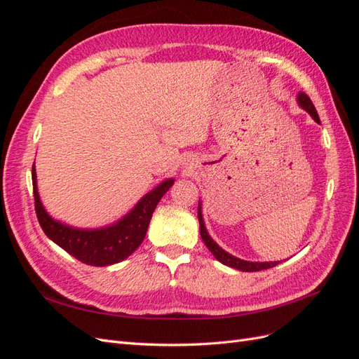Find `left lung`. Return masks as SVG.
Wrapping results in <instances>:
<instances>
[{
  "label": "left lung",
  "instance_id": "obj_1",
  "mask_svg": "<svg viewBox=\"0 0 359 359\" xmlns=\"http://www.w3.org/2000/svg\"><path fill=\"white\" fill-rule=\"evenodd\" d=\"M298 103L301 104V107H304V109H306L313 116L314 121L320 123L319 115L316 112V107H314V104L310 100V97L306 93L298 94ZM198 219H199V227H201V236H202L205 245L210 248V252L214 255V257L217 260H220L222 264H224L227 266H232L235 269L245 271V273H256V271H262V269H268V268H273V266L278 265V262H247V260H241L229 253H226L223 248H220L212 241V238L208 235V232H206L203 219H202V212H201V205L198 208Z\"/></svg>",
  "mask_w": 359,
  "mask_h": 359
}]
</instances>
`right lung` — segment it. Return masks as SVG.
<instances>
[{
  "label": "right lung",
  "mask_w": 359,
  "mask_h": 359,
  "mask_svg": "<svg viewBox=\"0 0 359 359\" xmlns=\"http://www.w3.org/2000/svg\"><path fill=\"white\" fill-rule=\"evenodd\" d=\"M173 184V180L163 181L158 187L149 191L133 211H130L116 224L103 229L85 231L74 229L50 219L43 208L37 193L36 169L32 165V190H34V206L37 220L48 238L66 250L69 255L81 260L82 264L93 266H107L121 262L142 244L148 231V224L157 203Z\"/></svg>",
  "instance_id": "1"
}]
</instances>
